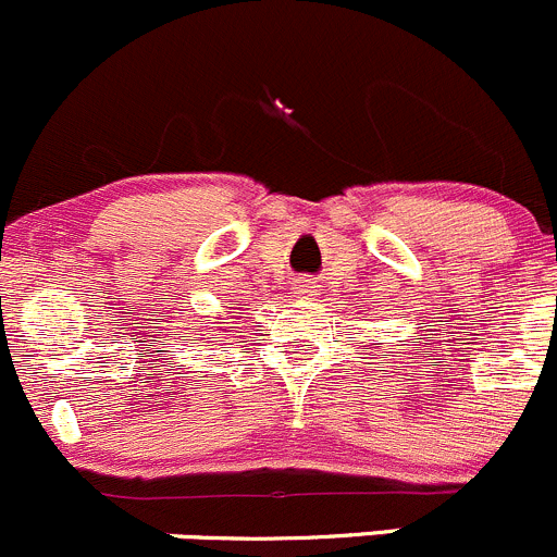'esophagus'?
<instances>
[{
    "instance_id": "obj_1",
    "label": "esophagus",
    "mask_w": 557,
    "mask_h": 557,
    "mask_svg": "<svg viewBox=\"0 0 557 557\" xmlns=\"http://www.w3.org/2000/svg\"><path fill=\"white\" fill-rule=\"evenodd\" d=\"M296 294H299V299H312L314 296L312 280H299V283H296Z\"/></svg>"
}]
</instances>
